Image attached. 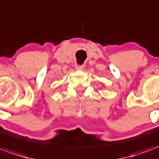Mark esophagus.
<instances>
[{
	"label": "esophagus",
	"mask_w": 159,
	"mask_h": 159,
	"mask_svg": "<svg viewBox=\"0 0 159 159\" xmlns=\"http://www.w3.org/2000/svg\"><path fill=\"white\" fill-rule=\"evenodd\" d=\"M84 68V64H82V65H80V64H76V70H82Z\"/></svg>",
	"instance_id": "1"
}]
</instances>
